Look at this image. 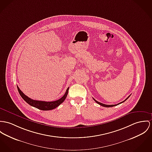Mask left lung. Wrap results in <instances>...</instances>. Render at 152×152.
<instances>
[{
  "mask_svg": "<svg viewBox=\"0 0 152 152\" xmlns=\"http://www.w3.org/2000/svg\"><path fill=\"white\" fill-rule=\"evenodd\" d=\"M130 96V95H129ZM129 96L124 101H123V102H120V103H118V104H116V105H106V104H102V103H101V102H98L97 101H96L94 98H93L94 100L98 104H99V105H101V106H104V107H113V106H116V105H119V104H121V103H123V102H124V101H126L128 98H129Z\"/></svg>",
  "mask_w": 152,
  "mask_h": 152,
  "instance_id": "1",
  "label": "left lung"
}]
</instances>
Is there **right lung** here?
Returning <instances> with one entry per match:
<instances>
[{
	"label": "right lung",
	"mask_w": 152,
	"mask_h": 152,
	"mask_svg": "<svg viewBox=\"0 0 152 152\" xmlns=\"http://www.w3.org/2000/svg\"><path fill=\"white\" fill-rule=\"evenodd\" d=\"M17 88H18V91L20 94L21 96L23 98V100L26 103H28L29 105H30L32 106H34L36 108H37L42 110H52V109L56 108L65 101V99H66V98L67 96L68 93L69 87H68L67 88L65 94L60 99H59L57 101H51V102L41 101H37V100L32 99L31 98H30L28 96H27L26 95H25L21 91V90L19 88V87L18 86H17Z\"/></svg>",
	"instance_id": "obj_1"
}]
</instances>
